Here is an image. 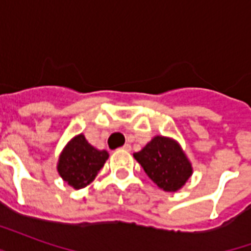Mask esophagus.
<instances>
[{"label": "esophagus", "instance_id": "obj_1", "mask_svg": "<svg viewBox=\"0 0 251 251\" xmlns=\"http://www.w3.org/2000/svg\"><path fill=\"white\" fill-rule=\"evenodd\" d=\"M122 149H125V151H130L131 147H130V145H129V144H125V145L122 147Z\"/></svg>", "mask_w": 251, "mask_h": 251}]
</instances>
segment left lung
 I'll return each instance as SVG.
<instances>
[{
    "label": "left lung",
    "mask_w": 251,
    "mask_h": 251,
    "mask_svg": "<svg viewBox=\"0 0 251 251\" xmlns=\"http://www.w3.org/2000/svg\"><path fill=\"white\" fill-rule=\"evenodd\" d=\"M133 156L149 179L167 192L179 191L192 175V165L185 153L169 137H153L152 141Z\"/></svg>",
    "instance_id": "8db88e82"
}]
</instances>
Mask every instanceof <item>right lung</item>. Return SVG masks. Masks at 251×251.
<instances>
[{
	"label": "right lung",
	"instance_id": "obj_1",
	"mask_svg": "<svg viewBox=\"0 0 251 251\" xmlns=\"http://www.w3.org/2000/svg\"><path fill=\"white\" fill-rule=\"evenodd\" d=\"M107 158L109 153L106 151L94 148L83 134H77L60 153L57 172L72 188H84L95 179Z\"/></svg>",
	"mask_w": 251,
	"mask_h": 251
}]
</instances>
